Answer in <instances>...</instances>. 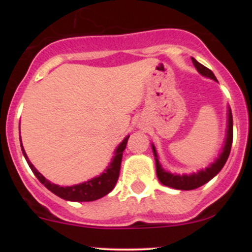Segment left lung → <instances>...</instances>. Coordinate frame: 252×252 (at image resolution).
I'll return each instance as SVG.
<instances>
[{
  "label": "left lung",
  "mask_w": 252,
  "mask_h": 252,
  "mask_svg": "<svg viewBox=\"0 0 252 252\" xmlns=\"http://www.w3.org/2000/svg\"><path fill=\"white\" fill-rule=\"evenodd\" d=\"M193 65L195 66L196 71L201 74V76L210 78V79L218 82L213 72L210 68L205 67L204 65H201L200 63H198L194 58H192ZM232 138H233V121H232V112L231 109H227V129H226V138H225V144L222 147L221 153L219 154L218 158H216V161L213 163H211L209 167H206L205 169L199 170L198 173H192V174H172V173L167 172L162 168L160 161H158V153H156L155 146L152 144L153 153H154L155 158V166H156V175L160 182L164 186L172 187L175 189H181V190H190L195 189L198 187L202 186L206 182H209L211 179H213L215 176L220 172L222 167H224L225 162L227 161L228 155L231 152V146H232Z\"/></svg>",
  "instance_id": "obj_1"
}]
</instances>
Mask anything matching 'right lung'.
<instances>
[{
	"instance_id": "right-lung-1",
	"label": "right lung",
	"mask_w": 252,
	"mask_h": 252,
	"mask_svg": "<svg viewBox=\"0 0 252 252\" xmlns=\"http://www.w3.org/2000/svg\"><path fill=\"white\" fill-rule=\"evenodd\" d=\"M128 138L129 136H126L122 142L120 143V146L117 147L116 150H115L114 158H112V161L110 162L108 168L104 170L102 174L86 182H82V184L65 187L59 186V185L56 184H52V182L48 181L41 173L37 172V169L32 164L27 154H26L24 146H22L21 142V136H20V143H21L22 154H24L28 166L31 167L32 172H33L34 175L36 176L37 180L41 182L46 189H50L52 193H54V194L59 196V198L65 199V200L68 201H94L97 200V199L103 198L104 195H106L108 193L111 192V190L114 189V187L116 186L118 176H120L123 152L124 149H126V143H128Z\"/></svg>"
}]
</instances>
